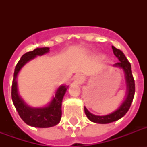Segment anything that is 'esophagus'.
<instances>
[{"mask_svg": "<svg viewBox=\"0 0 147 147\" xmlns=\"http://www.w3.org/2000/svg\"><path fill=\"white\" fill-rule=\"evenodd\" d=\"M76 79L78 81V82H82V81L84 80V77L82 76H78H78H76Z\"/></svg>", "mask_w": 147, "mask_h": 147, "instance_id": "1", "label": "esophagus"}]
</instances>
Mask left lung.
Masks as SVG:
<instances>
[{"instance_id":"left-lung-1","label":"left lung","mask_w":147,"mask_h":147,"mask_svg":"<svg viewBox=\"0 0 147 147\" xmlns=\"http://www.w3.org/2000/svg\"><path fill=\"white\" fill-rule=\"evenodd\" d=\"M112 49L114 52V54L115 55L120 62H117L114 65V66L118 67L120 69H123L125 74L126 84H127V97L121 105L118 107V109L116 110L115 111L112 112L111 114L105 115V116H97L94 114H92L91 112L88 111L86 107L85 108V113L86 116L90 121L94 122V123H109L114 121H116L121 117H123L128 110L130 109V105L132 104L133 99L134 97L135 93V82L134 77L132 75V71H131V65L128 62L127 59L126 58L123 53L120 49H117L114 47L112 46Z\"/></svg>"}]
</instances>
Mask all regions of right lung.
I'll use <instances>...</instances> for the list:
<instances>
[{
	"mask_svg": "<svg viewBox=\"0 0 147 147\" xmlns=\"http://www.w3.org/2000/svg\"><path fill=\"white\" fill-rule=\"evenodd\" d=\"M49 51V47L36 48L34 50L27 52L22 55L20 59L15 67L13 79L11 88V97L13 105L20 117L23 121L30 126L35 127L47 128L55 126L59 123L62 117V101L68 86L61 85L55 92L48 106L43 107H31L27 105L20 96L17 92V77L26 62L33 59L36 55H42Z\"/></svg>",
	"mask_w": 147,
	"mask_h": 147,
	"instance_id": "1",
	"label": "right lung"
}]
</instances>
